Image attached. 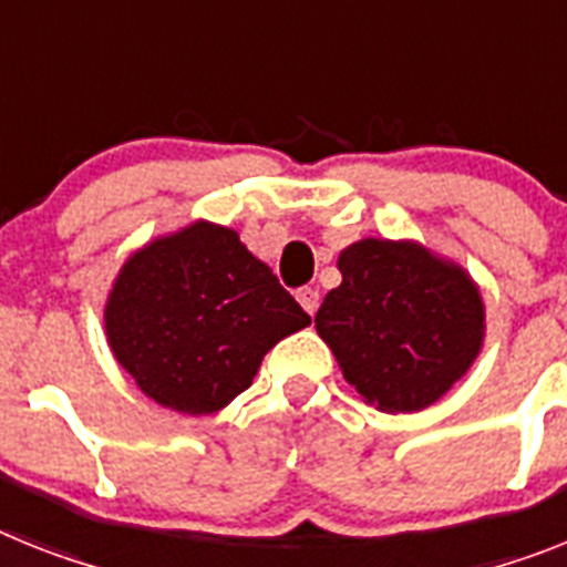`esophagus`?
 <instances>
[{
	"mask_svg": "<svg viewBox=\"0 0 567 567\" xmlns=\"http://www.w3.org/2000/svg\"><path fill=\"white\" fill-rule=\"evenodd\" d=\"M297 299H299V306L306 308V313H313L317 311V306H320V291H317V288H299Z\"/></svg>",
	"mask_w": 567,
	"mask_h": 567,
	"instance_id": "1",
	"label": "esophagus"
}]
</instances>
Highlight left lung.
<instances>
[{"mask_svg": "<svg viewBox=\"0 0 567 567\" xmlns=\"http://www.w3.org/2000/svg\"><path fill=\"white\" fill-rule=\"evenodd\" d=\"M313 317L342 378L383 412H421L453 389L484 342V302L458 265L415 241L363 239Z\"/></svg>", "mask_w": 567, "mask_h": 567, "instance_id": "8db88e82", "label": "left lung"}]
</instances>
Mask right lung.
Returning <instances> with one entry per match:
<instances>
[{"label": "right lung", "instance_id": "1", "mask_svg": "<svg viewBox=\"0 0 567 567\" xmlns=\"http://www.w3.org/2000/svg\"><path fill=\"white\" fill-rule=\"evenodd\" d=\"M311 322L239 233L195 221L121 268L106 302L117 363L152 401L210 415L245 392L261 357Z\"/></svg>", "mask_w": 567, "mask_h": 567}]
</instances>
